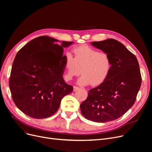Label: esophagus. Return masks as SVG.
Masks as SVG:
<instances>
[{
    "mask_svg": "<svg viewBox=\"0 0 152 152\" xmlns=\"http://www.w3.org/2000/svg\"><path fill=\"white\" fill-rule=\"evenodd\" d=\"M79 89V87H77V86H74L73 87V91H77V90H78Z\"/></svg>",
    "mask_w": 152,
    "mask_h": 152,
    "instance_id": "34e87169",
    "label": "esophagus"
}]
</instances>
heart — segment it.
<instances>
[{
  "mask_svg": "<svg viewBox=\"0 0 152 152\" xmlns=\"http://www.w3.org/2000/svg\"><path fill=\"white\" fill-rule=\"evenodd\" d=\"M74 58L67 54L65 60V77L68 81L82 74L79 83L99 86L105 81L112 68L110 55L87 45L73 49Z\"/></svg>",
  "mask_w": 152,
  "mask_h": 152,
  "instance_id": "1",
  "label": "heart"
}]
</instances>
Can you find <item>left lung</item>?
<instances>
[{
    "label": "left lung",
    "instance_id": "8db88e82",
    "mask_svg": "<svg viewBox=\"0 0 152 152\" xmlns=\"http://www.w3.org/2000/svg\"><path fill=\"white\" fill-rule=\"evenodd\" d=\"M91 44L110 55L112 68L105 81L89 91L80 105L81 113L94 122L113 121L126 113L136 100L142 83L139 63L135 55L115 39Z\"/></svg>",
    "mask_w": 152,
    "mask_h": 152
}]
</instances>
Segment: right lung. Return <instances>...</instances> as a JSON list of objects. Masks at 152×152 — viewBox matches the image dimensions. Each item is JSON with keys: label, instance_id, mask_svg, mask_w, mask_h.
I'll return each instance as SVG.
<instances>
[{"label": "right lung", "instance_id": "1", "mask_svg": "<svg viewBox=\"0 0 152 152\" xmlns=\"http://www.w3.org/2000/svg\"><path fill=\"white\" fill-rule=\"evenodd\" d=\"M58 41L47 36L36 37L21 48L13 61L9 79L12 99L31 118L52 116L61 99L73 91L63 77L66 58L63 48L73 42L58 44Z\"/></svg>", "mask_w": 152, "mask_h": 152}]
</instances>
